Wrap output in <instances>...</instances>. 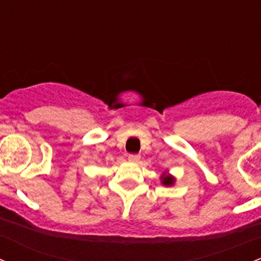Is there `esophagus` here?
Listing matches in <instances>:
<instances>
[{
    "mask_svg": "<svg viewBox=\"0 0 261 261\" xmlns=\"http://www.w3.org/2000/svg\"><path fill=\"white\" fill-rule=\"evenodd\" d=\"M127 159H128V162H130V163H136V162H139V160H140V155L130 154L127 156Z\"/></svg>",
    "mask_w": 261,
    "mask_h": 261,
    "instance_id": "esophagus-1",
    "label": "esophagus"
}]
</instances>
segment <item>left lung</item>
<instances>
[{
    "label": "left lung",
    "instance_id": "left-lung-1",
    "mask_svg": "<svg viewBox=\"0 0 261 261\" xmlns=\"http://www.w3.org/2000/svg\"><path fill=\"white\" fill-rule=\"evenodd\" d=\"M160 181H162L163 186L172 187V186H174V183H175V177L174 175L170 174L168 170H164V172L162 173V175H160Z\"/></svg>",
    "mask_w": 261,
    "mask_h": 261
}]
</instances>
